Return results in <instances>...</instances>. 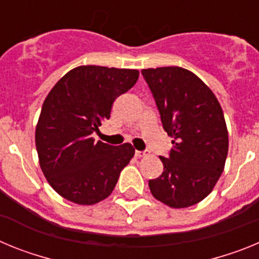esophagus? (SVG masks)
Wrapping results in <instances>:
<instances>
[{
  "label": "esophagus",
  "instance_id": "obj_1",
  "mask_svg": "<svg viewBox=\"0 0 259 259\" xmlns=\"http://www.w3.org/2000/svg\"><path fill=\"white\" fill-rule=\"evenodd\" d=\"M135 155H136L137 158H143V157H146V155H149V152H141V150H136L135 152Z\"/></svg>",
  "mask_w": 259,
  "mask_h": 259
}]
</instances>
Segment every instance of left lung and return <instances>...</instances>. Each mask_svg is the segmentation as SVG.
Masks as SVG:
<instances>
[{"label":"left lung","instance_id":"left-lung-1","mask_svg":"<svg viewBox=\"0 0 259 259\" xmlns=\"http://www.w3.org/2000/svg\"><path fill=\"white\" fill-rule=\"evenodd\" d=\"M164 131L174 144L161 158L163 172L149 180L155 200L172 209L201 202L224 170L228 131L221 104L211 89L187 68H144Z\"/></svg>","mask_w":259,"mask_h":259}]
</instances>
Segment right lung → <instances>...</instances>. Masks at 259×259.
Returning a JSON list of instances; mask_svg holds the SVG:
<instances>
[{
  "instance_id": "right-lung-1",
  "label": "right lung",
  "mask_w": 259,
  "mask_h": 259,
  "mask_svg": "<svg viewBox=\"0 0 259 259\" xmlns=\"http://www.w3.org/2000/svg\"><path fill=\"white\" fill-rule=\"evenodd\" d=\"M139 75L131 68L79 66L50 89L35 141L42 174L59 196L88 206L114 191L135 148L130 143H96L92 134L110 118L116 97L131 89Z\"/></svg>"
}]
</instances>
